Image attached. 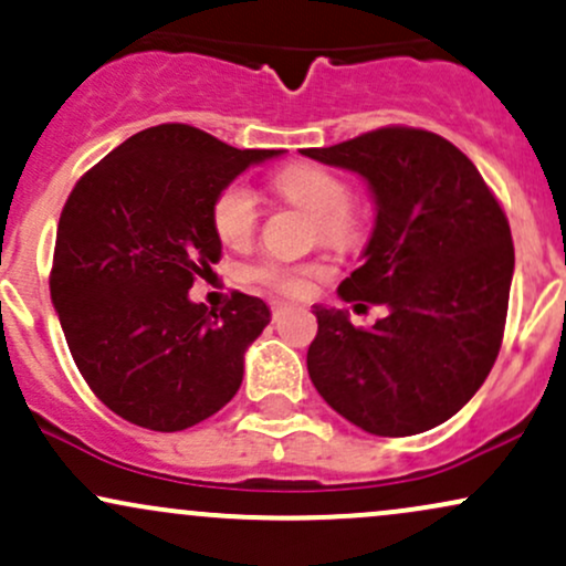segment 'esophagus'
I'll use <instances>...</instances> for the list:
<instances>
[{"label": "esophagus", "instance_id": "obj_1", "mask_svg": "<svg viewBox=\"0 0 566 566\" xmlns=\"http://www.w3.org/2000/svg\"><path fill=\"white\" fill-rule=\"evenodd\" d=\"M285 310H289V304L285 302H272V317H275V321L283 315Z\"/></svg>", "mask_w": 566, "mask_h": 566}]
</instances>
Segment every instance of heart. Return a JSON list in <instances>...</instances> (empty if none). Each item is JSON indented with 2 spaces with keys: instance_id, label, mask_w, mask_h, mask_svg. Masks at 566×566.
I'll use <instances>...</instances> for the list:
<instances>
[{
  "instance_id": "b5f03b06",
  "label": "heart",
  "mask_w": 566,
  "mask_h": 566,
  "mask_svg": "<svg viewBox=\"0 0 566 566\" xmlns=\"http://www.w3.org/2000/svg\"><path fill=\"white\" fill-rule=\"evenodd\" d=\"M272 188L281 192L285 201L315 214L323 243L347 249L360 238V214L349 203V185L336 171L315 164H291L272 177ZM211 219H214L217 235L224 243H249L259 228L256 192L243 179L224 185L214 198ZM251 275L256 283L268 285L277 294L304 296L310 294L312 281L323 275V268L312 262H264Z\"/></svg>"
}]
</instances>
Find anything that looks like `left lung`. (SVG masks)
Returning <instances> with one entry per match:
<instances>
[{
  "instance_id": "obj_1",
  "label": "left lung",
  "mask_w": 566,
  "mask_h": 566,
  "mask_svg": "<svg viewBox=\"0 0 566 566\" xmlns=\"http://www.w3.org/2000/svg\"><path fill=\"white\" fill-rule=\"evenodd\" d=\"M302 153L368 182L374 232L338 296L389 310L355 328L347 310L315 304L312 384L370 434L440 427L476 395L503 342L514 243L501 203L476 166L427 129L384 126Z\"/></svg>"
}]
</instances>
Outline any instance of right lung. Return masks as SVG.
I'll use <instances>...</instances> for the list:
<instances>
[{"mask_svg":"<svg viewBox=\"0 0 566 566\" xmlns=\"http://www.w3.org/2000/svg\"><path fill=\"white\" fill-rule=\"evenodd\" d=\"M283 150H238L188 124L137 132L92 166L57 222L50 294L78 374L116 416L182 431L222 410L270 323L262 298L190 302L222 256L214 198Z\"/></svg>","mask_w":566,"mask_h":566,"instance_id":"right-lung-1","label":"right lung"}]
</instances>
